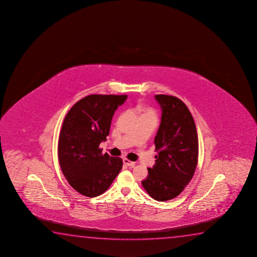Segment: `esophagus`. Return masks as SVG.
Listing matches in <instances>:
<instances>
[{
  "label": "esophagus",
  "mask_w": 257,
  "mask_h": 257,
  "mask_svg": "<svg viewBox=\"0 0 257 257\" xmlns=\"http://www.w3.org/2000/svg\"><path fill=\"white\" fill-rule=\"evenodd\" d=\"M123 164H125L126 166H132V167L134 166V164H135L134 162H132V161L128 160V159H126V158H124V159H123Z\"/></svg>",
  "instance_id": "esophagus-1"
}]
</instances>
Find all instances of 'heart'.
<instances>
[{"instance_id":"obj_1","label":"heart","mask_w":257,"mask_h":257,"mask_svg":"<svg viewBox=\"0 0 257 257\" xmlns=\"http://www.w3.org/2000/svg\"><path fill=\"white\" fill-rule=\"evenodd\" d=\"M138 110L142 114V115H151V116L156 117V113L153 110L152 108H145V107L140 106Z\"/></svg>"}]
</instances>
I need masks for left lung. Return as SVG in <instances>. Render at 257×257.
Segmentation results:
<instances>
[{"mask_svg":"<svg viewBox=\"0 0 257 257\" xmlns=\"http://www.w3.org/2000/svg\"><path fill=\"white\" fill-rule=\"evenodd\" d=\"M155 98L162 108L160 126L154 141L158 155L142 183L153 199L165 201L181 194L194 176L199 150L197 131L182 100L166 94Z\"/></svg>","mask_w":257,"mask_h":257,"instance_id":"8db88e82","label":"left lung"}]
</instances>
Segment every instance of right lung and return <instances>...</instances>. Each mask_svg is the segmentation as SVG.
<instances>
[{"instance_id":"1","label":"right lung","mask_w":257,"mask_h":257,"mask_svg":"<svg viewBox=\"0 0 257 257\" xmlns=\"http://www.w3.org/2000/svg\"><path fill=\"white\" fill-rule=\"evenodd\" d=\"M127 95L91 94L69 110L60 133L58 160L68 183L79 194L96 197L108 190L123 166L120 157L102 154L114 113Z\"/></svg>"}]
</instances>
